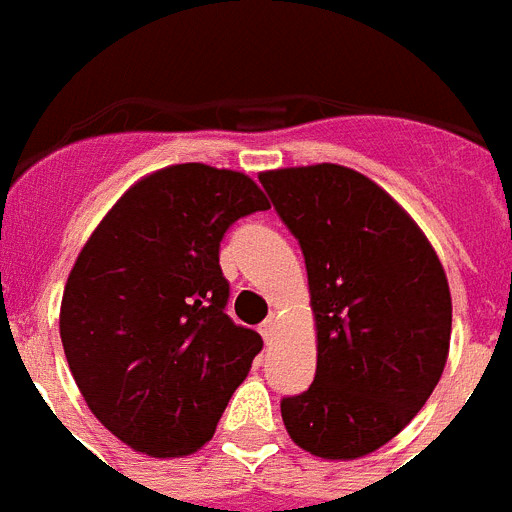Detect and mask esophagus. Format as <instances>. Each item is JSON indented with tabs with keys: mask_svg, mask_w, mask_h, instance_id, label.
<instances>
[{
	"mask_svg": "<svg viewBox=\"0 0 512 512\" xmlns=\"http://www.w3.org/2000/svg\"><path fill=\"white\" fill-rule=\"evenodd\" d=\"M259 333L264 335V341H267V343L275 341V335H277V320H272V317H269V320L261 322Z\"/></svg>",
	"mask_w": 512,
	"mask_h": 512,
	"instance_id": "1",
	"label": "esophagus"
}]
</instances>
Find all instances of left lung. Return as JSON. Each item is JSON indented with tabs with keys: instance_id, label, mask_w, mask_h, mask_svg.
Masks as SVG:
<instances>
[{
	"instance_id": "8db88e82",
	"label": "left lung",
	"mask_w": 512,
	"mask_h": 512,
	"mask_svg": "<svg viewBox=\"0 0 512 512\" xmlns=\"http://www.w3.org/2000/svg\"><path fill=\"white\" fill-rule=\"evenodd\" d=\"M301 245L317 372L280 402L298 447L357 460L420 412L449 354L452 298L439 256L412 216L365 174L338 166L261 171Z\"/></svg>"
}]
</instances>
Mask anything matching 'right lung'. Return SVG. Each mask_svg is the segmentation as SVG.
I'll use <instances>...</instances> for the list:
<instances>
[{"instance_id":"1","label":"right lung","mask_w":512,"mask_h":512,"mask_svg":"<svg viewBox=\"0 0 512 512\" xmlns=\"http://www.w3.org/2000/svg\"><path fill=\"white\" fill-rule=\"evenodd\" d=\"M267 208L240 171L177 163L129 187L81 248L60 306L65 359L94 418L137 452H198L264 346L224 312L219 243Z\"/></svg>"}]
</instances>
